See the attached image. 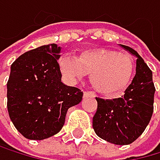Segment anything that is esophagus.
<instances>
[{
    "mask_svg": "<svg viewBox=\"0 0 160 160\" xmlns=\"http://www.w3.org/2000/svg\"><path fill=\"white\" fill-rule=\"evenodd\" d=\"M89 96H91V97H95V94L93 92H88V91H85L84 97H89Z\"/></svg>",
    "mask_w": 160,
    "mask_h": 160,
    "instance_id": "obj_1",
    "label": "esophagus"
}]
</instances>
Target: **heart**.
<instances>
[{"mask_svg": "<svg viewBox=\"0 0 160 160\" xmlns=\"http://www.w3.org/2000/svg\"><path fill=\"white\" fill-rule=\"evenodd\" d=\"M59 64L63 75L70 82L91 74L94 88L105 96H114L125 90L134 67L130 55L103 48L85 50L77 58L65 56Z\"/></svg>", "mask_w": 160, "mask_h": 160, "instance_id": "b5f03b06", "label": "heart"}]
</instances>
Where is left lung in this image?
<instances>
[{"label": "left lung", "instance_id": "1", "mask_svg": "<svg viewBox=\"0 0 160 160\" xmlns=\"http://www.w3.org/2000/svg\"><path fill=\"white\" fill-rule=\"evenodd\" d=\"M136 59V73L120 98H97L93 129L100 138L117 145L130 144L145 130L153 113L155 87L152 72L138 53L120 45Z\"/></svg>", "mask_w": 160, "mask_h": 160}]
</instances>
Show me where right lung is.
Listing matches in <instances>:
<instances>
[{
    "mask_svg": "<svg viewBox=\"0 0 160 160\" xmlns=\"http://www.w3.org/2000/svg\"><path fill=\"white\" fill-rule=\"evenodd\" d=\"M61 47L44 45L21 55L11 66L7 83L8 112L24 137L42 140L59 132L68 109L83 92L61 82Z\"/></svg>",
    "mask_w": 160,
    "mask_h": 160,
    "instance_id": "right-lung-1",
    "label": "right lung"
}]
</instances>
